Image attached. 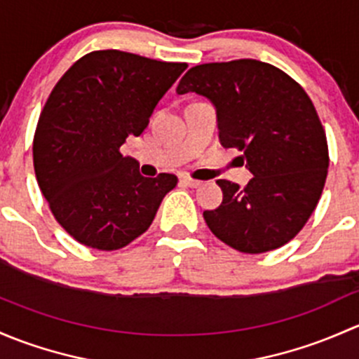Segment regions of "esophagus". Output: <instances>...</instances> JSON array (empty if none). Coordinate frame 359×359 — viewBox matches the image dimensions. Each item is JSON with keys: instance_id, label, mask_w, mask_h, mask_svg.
Returning a JSON list of instances; mask_svg holds the SVG:
<instances>
[{"instance_id": "1", "label": "esophagus", "mask_w": 359, "mask_h": 359, "mask_svg": "<svg viewBox=\"0 0 359 359\" xmlns=\"http://www.w3.org/2000/svg\"><path fill=\"white\" fill-rule=\"evenodd\" d=\"M181 181H183V183L187 184V187H190V188H197V187H201V184H202V181L190 178V176H183Z\"/></svg>"}]
</instances>
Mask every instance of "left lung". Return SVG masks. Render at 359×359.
Listing matches in <instances>:
<instances>
[{
  "label": "left lung",
  "instance_id": "left-lung-1",
  "mask_svg": "<svg viewBox=\"0 0 359 359\" xmlns=\"http://www.w3.org/2000/svg\"><path fill=\"white\" fill-rule=\"evenodd\" d=\"M176 91L212 102L221 145L238 149L254 175L243 188L216 181L223 202L204 210L209 230L245 254L290 242L315 210L328 169L325 129L301 84L275 65L242 58L191 67Z\"/></svg>",
  "mask_w": 359,
  "mask_h": 359
}]
</instances>
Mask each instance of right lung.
I'll list each match as a JSON object with an SVG mask.
<instances>
[{
  "label": "right lung",
  "instance_id": "obj_1",
  "mask_svg": "<svg viewBox=\"0 0 359 359\" xmlns=\"http://www.w3.org/2000/svg\"><path fill=\"white\" fill-rule=\"evenodd\" d=\"M187 64L119 50L84 55L55 84L39 116L32 157L55 219L83 245L117 250L145 233L175 175H140L121 154L149 126Z\"/></svg>",
  "mask_w": 359,
  "mask_h": 359
}]
</instances>
